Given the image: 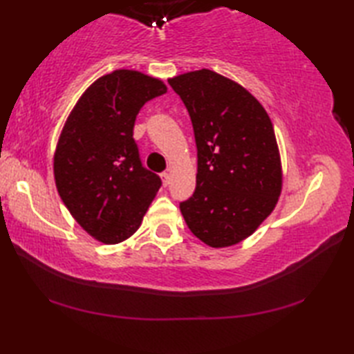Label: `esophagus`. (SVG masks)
<instances>
[{
	"label": "esophagus",
	"instance_id": "1",
	"mask_svg": "<svg viewBox=\"0 0 354 354\" xmlns=\"http://www.w3.org/2000/svg\"><path fill=\"white\" fill-rule=\"evenodd\" d=\"M161 179H162V184L167 187L170 184V173H167V171L161 173Z\"/></svg>",
	"mask_w": 354,
	"mask_h": 354
}]
</instances>
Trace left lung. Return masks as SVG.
Instances as JSON below:
<instances>
[{"label": "left lung", "mask_w": 354, "mask_h": 354, "mask_svg": "<svg viewBox=\"0 0 354 354\" xmlns=\"http://www.w3.org/2000/svg\"><path fill=\"white\" fill-rule=\"evenodd\" d=\"M193 124L196 189L179 204L190 231L213 246L251 236L281 192V164L272 123L254 95L214 71L169 80Z\"/></svg>", "instance_id": "1"}]
</instances>
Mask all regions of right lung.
Listing matches in <instances>:
<instances>
[{
	"label": "right lung",
	"instance_id": "add662e5",
	"mask_svg": "<svg viewBox=\"0 0 354 354\" xmlns=\"http://www.w3.org/2000/svg\"><path fill=\"white\" fill-rule=\"evenodd\" d=\"M165 93L161 80L115 70L97 79L66 118L55 153L57 192L103 243L131 237L162 184L141 162L133 124L140 109Z\"/></svg>",
	"mask_w": 354,
	"mask_h": 354
}]
</instances>
